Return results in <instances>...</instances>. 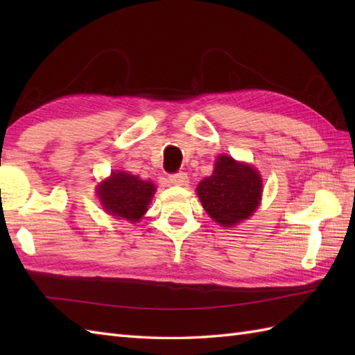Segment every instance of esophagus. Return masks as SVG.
<instances>
[{
	"label": "esophagus",
	"instance_id": "34e87169",
	"mask_svg": "<svg viewBox=\"0 0 355 355\" xmlns=\"http://www.w3.org/2000/svg\"><path fill=\"white\" fill-rule=\"evenodd\" d=\"M169 183L172 184H177V186H186L189 183V180H187V175L184 172H177V173H171L169 175Z\"/></svg>",
	"mask_w": 355,
	"mask_h": 355
}]
</instances>
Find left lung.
I'll use <instances>...</instances> for the list:
<instances>
[{
  "label": "left lung",
  "mask_w": 355,
  "mask_h": 355,
  "mask_svg": "<svg viewBox=\"0 0 355 355\" xmlns=\"http://www.w3.org/2000/svg\"><path fill=\"white\" fill-rule=\"evenodd\" d=\"M198 197L209 216L230 227L247 220L258 207L262 182L259 173L229 155H221L214 173L197 187Z\"/></svg>",
  "instance_id": "1"
}]
</instances>
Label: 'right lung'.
Masks as SVG:
<instances>
[{
  "label": "right lung",
  "instance_id": "1",
  "mask_svg": "<svg viewBox=\"0 0 355 355\" xmlns=\"http://www.w3.org/2000/svg\"><path fill=\"white\" fill-rule=\"evenodd\" d=\"M155 192V186L143 182L126 172H112L108 180L97 187V195L103 209L114 216L128 221H139L148 210Z\"/></svg>",
  "mask_w": 355,
  "mask_h": 355
}]
</instances>
